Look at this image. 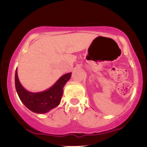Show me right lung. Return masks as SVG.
Instances as JSON below:
<instances>
[{
	"label": "right lung",
	"instance_id": "obj_1",
	"mask_svg": "<svg viewBox=\"0 0 147 147\" xmlns=\"http://www.w3.org/2000/svg\"><path fill=\"white\" fill-rule=\"evenodd\" d=\"M71 73H67L56 82L55 84L49 89L40 93H30L24 89L21 85L17 76V71L15 72V87L21 101L24 105L32 112L43 114L49 112L53 108L57 107L61 102L65 83L70 80Z\"/></svg>",
	"mask_w": 147,
	"mask_h": 147
}]
</instances>
